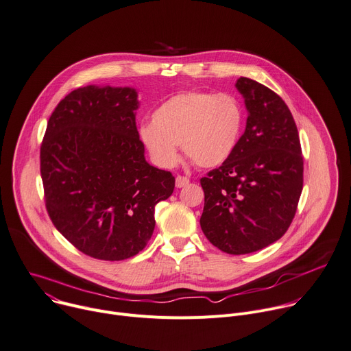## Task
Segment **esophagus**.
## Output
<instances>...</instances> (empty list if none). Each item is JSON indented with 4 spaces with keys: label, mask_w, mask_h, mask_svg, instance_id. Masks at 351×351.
I'll list each match as a JSON object with an SVG mask.
<instances>
[{
    "label": "esophagus",
    "mask_w": 351,
    "mask_h": 351,
    "mask_svg": "<svg viewBox=\"0 0 351 351\" xmlns=\"http://www.w3.org/2000/svg\"><path fill=\"white\" fill-rule=\"evenodd\" d=\"M189 184V178L187 176H180V175H178L176 176V187H184V186H187Z\"/></svg>",
    "instance_id": "esophagus-1"
}]
</instances>
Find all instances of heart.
I'll list each match as a JSON object with an SVG mask.
<instances>
[{
	"mask_svg": "<svg viewBox=\"0 0 351 351\" xmlns=\"http://www.w3.org/2000/svg\"><path fill=\"white\" fill-rule=\"evenodd\" d=\"M242 125L243 110L234 95L186 90L156 108L152 124L140 127V140L164 168L178 164V144L196 167L215 168L232 155Z\"/></svg>",
	"mask_w": 351,
	"mask_h": 351,
	"instance_id": "b5f03b06",
	"label": "heart"
}]
</instances>
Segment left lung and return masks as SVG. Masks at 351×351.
Returning <instances> with one entry per match:
<instances>
[{
  "label": "left lung",
  "instance_id": "8db88e82",
  "mask_svg": "<svg viewBox=\"0 0 351 351\" xmlns=\"http://www.w3.org/2000/svg\"><path fill=\"white\" fill-rule=\"evenodd\" d=\"M249 112L232 155L200 179L206 238L230 254L256 252L280 239L297 213L304 156L294 117L270 88L241 77Z\"/></svg>",
  "mask_w": 351,
  "mask_h": 351
}]
</instances>
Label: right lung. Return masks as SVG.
<instances>
[{"label":"right lung","instance_id":"add662e5","mask_svg":"<svg viewBox=\"0 0 351 351\" xmlns=\"http://www.w3.org/2000/svg\"><path fill=\"white\" fill-rule=\"evenodd\" d=\"M132 88H78L51 113L40 147L45 204L70 243L99 261L141 252L154 208L175 189L171 172L151 167L136 125Z\"/></svg>","mask_w":351,"mask_h":351}]
</instances>
